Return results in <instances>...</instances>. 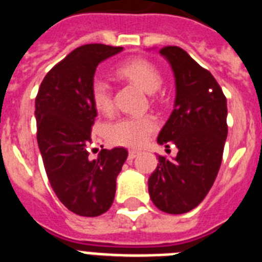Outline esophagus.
Returning a JSON list of instances; mask_svg holds the SVG:
<instances>
[{
  "label": "esophagus",
  "mask_w": 262,
  "mask_h": 262,
  "mask_svg": "<svg viewBox=\"0 0 262 262\" xmlns=\"http://www.w3.org/2000/svg\"><path fill=\"white\" fill-rule=\"evenodd\" d=\"M138 153H140V150H137V149H130V150H129V159H135V157L137 156Z\"/></svg>",
  "instance_id": "esophagus-1"
}]
</instances>
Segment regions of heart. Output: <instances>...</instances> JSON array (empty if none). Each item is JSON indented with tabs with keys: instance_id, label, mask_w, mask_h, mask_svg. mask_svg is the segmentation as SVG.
<instances>
[{
	"instance_id": "obj_1",
	"label": "heart",
	"mask_w": 262,
	"mask_h": 262,
	"mask_svg": "<svg viewBox=\"0 0 262 262\" xmlns=\"http://www.w3.org/2000/svg\"><path fill=\"white\" fill-rule=\"evenodd\" d=\"M117 75L130 80L140 89L153 94L160 89L163 76L156 66L142 57H135L117 66ZM91 99L95 109L101 113L112 112L113 95L109 83L95 78L91 83ZM156 120L152 116L124 117L113 122L106 129V137L113 144L126 146H140L156 127Z\"/></svg>"
}]
</instances>
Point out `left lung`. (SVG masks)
I'll list each match as a JSON object with an SVG mask.
<instances>
[{"label": "left lung", "instance_id": "1", "mask_svg": "<svg viewBox=\"0 0 262 262\" xmlns=\"http://www.w3.org/2000/svg\"><path fill=\"white\" fill-rule=\"evenodd\" d=\"M160 55L175 76V105L159 133L160 145H176V157L159 156L148 180L150 199L168 214L196 207L212 187L222 163L227 137L226 97L215 78L179 47Z\"/></svg>", "mask_w": 262, "mask_h": 262}]
</instances>
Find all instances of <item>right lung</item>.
Segmentation results:
<instances>
[{"label":"right lung","instance_id":"obj_1","mask_svg":"<svg viewBox=\"0 0 262 262\" xmlns=\"http://www.w3.org/2000/svg\"><path fill=\"white\" fill-rule=\"evenodd\" d=\"M122 47L86 44L74 50L42 79L35 101L37 144L59 201L80 216H98L113 205L125 148L89 152L97 117L91 83L98 64Z\"/></svg>","mask_w":262,"mask_h":262}]
</instances>
